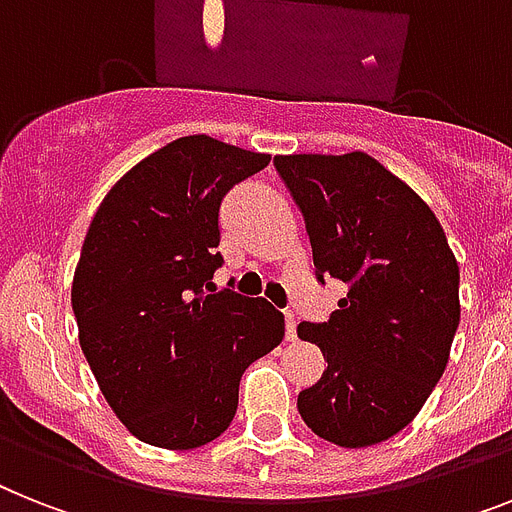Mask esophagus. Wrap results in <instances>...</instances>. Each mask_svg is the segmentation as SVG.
<instances>
[{"instance_id": "34e87169", "label": "esophagus", "mask_w": 512, "mask_h": 512, "mask_svg": "<svg viewBox=\"0 0 512 512\" xmlns=\"http://www.w3.org/2000/svg\"><path fill=\"white\" fill-rule=\"evenodd\" d=\"M285 337L287 340L298 337V319H295V314H285Z\"/></svg>"}]
</instances>
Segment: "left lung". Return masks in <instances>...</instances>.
<instances>
[{
  "label": "left lung",
  "instance_id": "left-lung-1",
  "mask_svg": "<svg viewBox=\"0 0 512 512\" xmlns=\"http://www.w3.org/2000/svg\"><path fill=\"white\" fill-rule=\"evenodd\" d=\"M274 167L303 211L316 277L348 285L329 322L298 324L327 361L298 411L332 445H379L445 374L460 324L455 253L424 198L374 156L290 154Z\"/></svg>",
  "mask_w": 512,
  "mask_h": 512
}]
</instances>
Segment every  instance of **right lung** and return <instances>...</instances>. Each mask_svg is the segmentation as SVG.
Masks as SVG:
<instances>
[{
    "instance_id": "1",
    "label": "right lung",
    "mask_w": 512,
    "mask_h": 512,
    "mask_svg": "<svg viewBox=\"0 0 512 512\" xmlns=\"http://www.w3.org/2000/svg\"><path fill=\"white\" fill-rule=\"evenodd\" d=\"M269 159L185 135L125 172L91 219L73 277L78 340L114 416L146 445L217 439L243 371L285 337L272 303L211 282L227 190Z\"/></svg>"
}]
</instances>
